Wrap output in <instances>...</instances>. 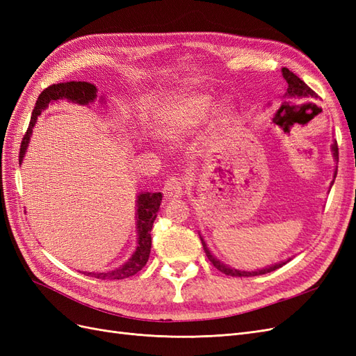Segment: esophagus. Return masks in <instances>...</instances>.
I'll return each instance as SVG.
<instances>
[{"label":"esophagus","instance_id":"esophagus-1","mask_svg":"<svg viewBox=\"0 0 356 356\" xmlns=\"http://www.w3.org/2000/svg\"><path fill=\"white\" fill-rule=\"evenodd\" d=\"M182 184L181 181L175 177H172L166 181V184L163 187V196H165V200L170 202V200H175V199H179L182 197Z\"/></svg>","mask_w":356,"mask_h":356}]
</instances>
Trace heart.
<instances>
[{
	"label": "heart",
	"mask_w": 356,
	"mask_h": 356,
	"mask_svg": "<svg viewBox=\"0 0 356 356\" xmlns=\"http://www.w3.org/2000/svg\"><path fill=\"white\" fill-rule=\"evenodd\" d=\"M212 110L211 96L199 92H184L166 101L156 114V134L161 141L177 143L207 120ZM227 115V108L217 110V120Z\"/></svg>",
	"instance_id": "heart-1"
}]
</instances>
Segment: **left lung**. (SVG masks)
Here are the masks:
<instances>
[{"label":"left lung","mask_w":356,"mask_h":356,"mask_svg":"<svg viewBox=\"0 0 356 356\" xmlns=\"http://www.w3.org/2000/svg\"><path fill=\"white\" fill-rule=\"evenodd\" d=\"M282 75H284V79H285L286 83H288V89H286V92H285V95H284L285 99H300V101H316V99H318V95H316L314 90H312L303 80L298 79L294 72H291L288 68H282ZM331 152H332L334 160L339 161V147H337V141H332V144H331ZM336 175H337V166H336V170H334V178H336ZM332 184H334V181L331 182V186H332ZM199 236H200V241H202V245H203V250H204V252H207V255H208V258H209V261L213 264L215 268H218V270H220L221 273L229 275V276H239V277H242V276L266 275V273H270V272L276 270V268L282 267L284 264H286L288 261L293 260V258H288V260H285V261H279V263H275V264H272V266H267V267H263V268H257V270H252V272L239 270V268H234V267H232V266H229V264L222 263L221 260H218V258L211 252V250L208 248L207 242H204V239H203V236H202L200 233H199Z\"/></svg>","instance_id":"obj_1"}]
</instances>
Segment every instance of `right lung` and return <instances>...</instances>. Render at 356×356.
Masks as SVG:
<instances>
[{"label": "right lung", "mask_w": 356, "mask_h": 356, "mask_svg": "<svg viewBox=\"0 0 356 356\" xmlns=\"http://www.w3.org/2000/svg\"><path fill=\"white\" fill-rule=\"evenodd\" d=\"M98 89L96 86L88 81H68V83H59L51 84L47 89L42 90L35 102L34 111H32L31 122L28 126V131L20 144V153H19V161L22 163L24 157L26 154V148L31 141L32 129H34L38 115L44 111L47 106L53 102L58 101H68L72 104L79 105H89L93 104L95 99L98 98ZM99 101H105V98H101ZM135 220H136V248L129 257V260L123 263L120 267H115L108 272H83L86 276L98 277V279H124L129 276L136 275L141 268L147 264L149 251H152V232L153 222L160 211L161 203V193H149V191H141L138 193L135 200Z\"/></svg>", "instance_id": "obj_1"}]
</instances>
